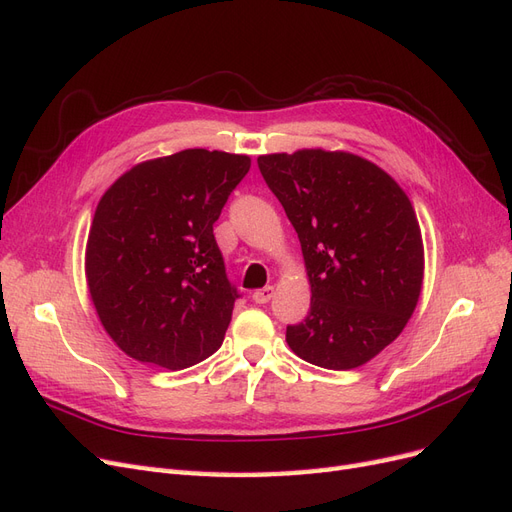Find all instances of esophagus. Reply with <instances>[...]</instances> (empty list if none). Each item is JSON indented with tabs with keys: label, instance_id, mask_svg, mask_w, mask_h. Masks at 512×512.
<instances>
[{
	"label": "esophagus",
	"instance_id": "esophagus-1",
	"mask_svg": "<svg viewBox=\"0 0 512 512\" xmlns=\"http://www.w3.org/2000/svg\"><path fill=\"white\" fill-rule=\"evenodd\" d=\"M273 294H275L273 286H267V288H260V290H256V292L252 294V299H254V303H269Z\"/></svg>",
	"mask_w": 512,
	"mask_h": 512
}]
</instances>
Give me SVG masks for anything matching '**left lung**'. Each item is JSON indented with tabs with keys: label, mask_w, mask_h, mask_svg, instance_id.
Segmentation results:
<instances>
[{
	"label": "left lung",
	"mask_w": 512,
	"mask_h": 512,
	"mask_svg": "<svg viewBox=\"0 0 512 512\" xmlns=\"http://www.w3.org/2000/svg\"><path fill=\"white\" fill-rule=\"evenodd\" d=\"M258 168L301 241L309 314L286 329L303 361L346 371L404 331L423 288L425 247L401 185L350 151L258 156Z\"/></svg>",
	"instance_id": "1"
}]
</instances>
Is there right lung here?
Wrapping results in <instances>:
<instances>
[{
    "label": "right lung",
    "instance_id": "obj_1",
    "mask_svg": "<svg viewBox=\"0 0 512 512\" xmlns=\"http://www.w3.org/2000/svg\"><path fill=\"white\" fill-rule=\"evenodd\" d=\"M250 156L183 149L134 164L96 207L85 280L108 337L132 359L183 369L224 342L237 292L213 224Z\"/></svg>",
    "mask_w": 512,
    "mask_h": 512
}]
</instances>
